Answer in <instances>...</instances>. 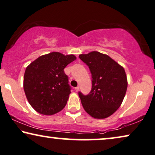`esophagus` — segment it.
<instances>
[{
  "label": "esophagus",
  "instance_id": "34e87169",
  "mask_svg": "<svg viewBox=\"0 0 155 155\" xmlns=\"http://www.w3.org/2000/svg\"><path fill=\"white\" fill-rule=\"evenodd\" d=\"M74 89H75V91H77V92H78V91H79V87H78V86H77V87H75Z\"/></svg>",
  "mask_w": 155,
  "mask_h": 155
}]
</instances>
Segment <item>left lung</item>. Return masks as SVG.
Masks as SVG:
<instances>
[{"instance_id": "left-lung-1", "label": "left lung", "mask_w": 155, "mask_h": 155, "mask_svg": "<svg viewBox=\"0 0 155 155\" xmlns=\"http://www.w3.org/2000/svg\"><path fill=\"white\" fill-rule=\"evenodd\" d=\"M92 75V88L87 95L78 93L85 111L95 119H104L116 112L127 90L124 67L110 57L97 51L81 54Z\"/></svg>"}]
</instances>
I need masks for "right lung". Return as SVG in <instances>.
Here are the masks:
<instances>
[{
  "label": "right lung",
  "instance_id": "right-lung-1",
  "mask_svg": "<svg viewBox=\"0 0 155 155\" xmlns=\"http://www.w3.org/2000/svg\"><path fill=\"white\" fill-rule=\"evenodd\" d=\"M76 59L74 55L53 52L40 56L26 68L24 90L29 104L37 112L53 115L64 107L71 86L64 69Z\"/></svg>",
  "mask_w": 155,
  "mask_h": 155
}]
</instances>
